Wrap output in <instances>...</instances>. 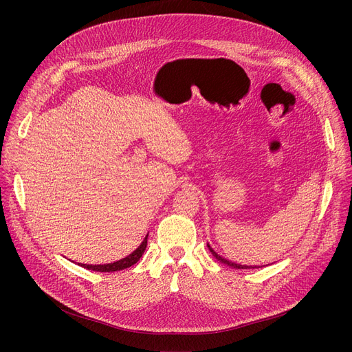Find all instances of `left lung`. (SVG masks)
<instances>
[{"label": "left lung", "instance_id": "1", "mask_svg": "<svg viewBox=\"0 0 352 352\" xmlns=\"http://www.w3.org/2000/svg\"><path fill=\"white\" fill-rule=\"evenodd\" d=\"M144 250H145V244L141 243V245L138 248H135L133 252H129L128 255H125L124 258H121V260L118 261H114V263H108V264H85V263H77V261H72L74 264H77L82 268H87L89 271H100V272H114V271H121V270H125V268H129L133 267L134 264H137L140 261V258L144 254ZM211 252L218 256L212 250Z\"/></svg>", "mask_w": 352, "mask_h": 352}]
</instances>
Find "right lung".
Instances as JSON below:
<instances>
[{
    "instance_id": "1",
    "label": "right lung",
    "mask_w": 352,
    "mask_h": 352,
    "mask_svg": "<svg viewBox=\"0 0 352 352\" xmlns=\"http://www.w3.org/2000/svg\"><path fill=\"white\" fill-rule=\"evenodd\" d=\"M223 263L227 264V265H230V267H232V268H235V270H247V268H250L248 265H241V264H236V263H231V261H228V260H224V258H223ZM252 268H254V267H252Z\"/></svg>"
}]
</instances>
